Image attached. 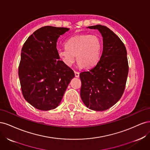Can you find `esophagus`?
<instances>
[{
	"label": "esophagus",
	"instance_id": "34e87169",
	"mask_svg": "<svg viewBox=\"0 0 150 150\" xmlns=\"http://www.w3.org/2000/svg\"><path fill=\"white\" fill-rule=\"evenodd\" d=\"M74 74H75V76L76 78H79V72H77V71H74Z\"/></svg>",
	"mask_w": 150,
	"mask_h": 150
}]
</instances>
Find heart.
I'll return each mask as SVG.
<instances>
[{
  "instance_id": "1",
  "label": "heart",
  "mask_w": 150,
  "mask_h": 150,
  "mask_svg": "<svg viewBox=\"0 0 150 150\" xmlns=\"http://www.w3.org/2000/svg\"><path fill=\"white\" fill-rule=\"evenodd\" d=\"M101 49V41L96 35L83 34L72 36L65 42V49L59 50L61 61L69 66L75 60L79 66L91 67L98 62Z\"/></svg>"
}]
</instances>
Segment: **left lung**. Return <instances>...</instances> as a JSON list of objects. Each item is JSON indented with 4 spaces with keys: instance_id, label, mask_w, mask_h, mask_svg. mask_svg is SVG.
I'll use <instances>...</instances> for the list:
<instances>
[{
    "instance_id": "8db88e82",
    "label": "left lung",
    "mask_w": 150,
    "mask_h": 150,
    "mask_svg": "<svg viewBox=\"0 0 150 150\" xmlns=\"http://www.w3.org/2000/svg\"><path fill=\"white\" fill-rule=\"evenodd\" d=\"M88 28L100 32L103 49L96 65L80 73V95L90 110L105 111L115 105L124 93L129 70L127 52L118 36L107 27L96 25Z\"/></svg>"
}]
</instances>
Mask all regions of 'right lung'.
Wrapping results in <instances>:
<instances>
[{
    "label": "right lung",
    "instance_id": "right-lung-1",
    "mask_svg": "<svg viewBox=\"0 0 150 150\" xmlns=\"http://www.w3.org/2000/svg\"><path fill=\"white\" fill-rule=\"evenodd\" d=\"M69 30L44 26L26 40L21 51L19 77L25 100L35 108L49 111L62 100L74 72L57 54V41Z\"/></svg>",
    "mask_w": 150,
    "mask_h": 150
}]
</instances>
